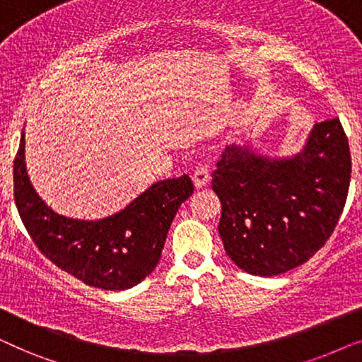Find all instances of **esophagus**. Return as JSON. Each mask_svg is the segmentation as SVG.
Segmentation results:
<instances>
[{"instance_id": "obj_1", "label": "esophagus", "mask_w": 362, "mask_h": 362, "mask_svg": "<svg viewBox=\"0 0 362 362\" xmlns=\"http://www.w3.org/2000/svg\"><path fill=\"white\" fill-rule=\"evenodd\" d=\"M209 181H211V176H209V171H207V168L204 166L196 168V171L192 173V185H194L196 189H202V187H206L209 185Z\"/></svg>"}]
</instances>
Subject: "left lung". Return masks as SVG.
<instances>
[{
	"label": "left lung",
	"mask_w": 362,
	"mask_h": 362,
	"mask_svg": "<svg viewBox=\"0 0 362 362\" xmlns=\"http://www.w3.org/2000/svg\"><path fill=\"white\" fill-rule=\"evenodd\" d=\"M351 181L339 118L316 123L295 155L247 141L226 146L212 177L226 254L250 275L274 276L310 260L333 234Z\"/></svg>",
	"instance_id": "1"
}]
</instances>
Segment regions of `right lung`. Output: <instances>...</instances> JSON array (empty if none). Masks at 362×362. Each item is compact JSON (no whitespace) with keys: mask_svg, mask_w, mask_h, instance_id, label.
<instances>
[{"mask_svg":"<svg viewBox=\"0 0 362 362\" xmlns=\"http://www.w3.org/2000/svg\"><path fill=\"white\" fill-rule=\"evenodd\" d=\"M24 130L14 158V202L37 249L59 269L102 290H128L156 269L177 209L194 191L189 176L163 180L103 219H74L41 199L26 170Z\"/></svg>","mask_w":362,"mask_h":362,"instance_id":"add662e5","label":"right lung"}]
</instances>
